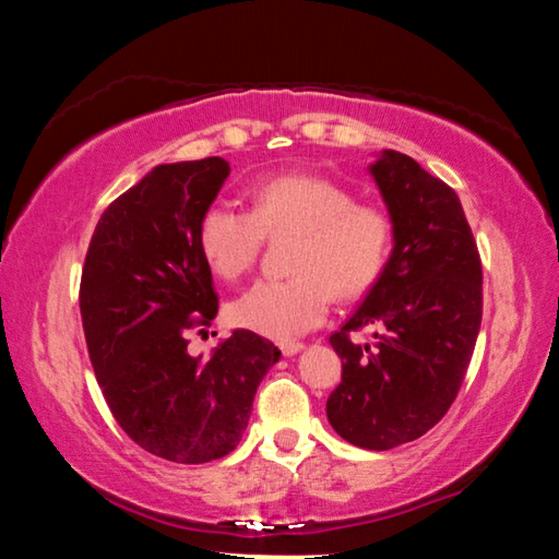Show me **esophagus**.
Here are the masks:
<instances>
[{
  "instance_id": "esophagus-1",
  "label": "esophagus",
  "mask_w": 559,
  "mask_h": 559,
  "mask_svg": "<svg viewBox=\"0 0 559 559\" xmlns=\"http://www.w3.org/2000/svg\"><path fill=\"white\" fill-rule=\"evenodd\" d=\"M278 347H281V353H283V355L290 357V355H298L300 349L306 347V345H302V343H296V340H286V343H278Z\"/></svg>"
}]
</instances>
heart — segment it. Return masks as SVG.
<instances>
[{"instance_id": "obj_1", "label": "heart", "mask_w": 559, "mask_h": 559, "mask_svg": "<svg viewBox=\"0 0 559 559\" xmlns=\"http://www.w3.org/2000/svg\"><path fill=\"white\" fill-rule=\"evenodd\" d=\"M290 278L259 281L229 306L234 325L290 340L323 323L333 296L353 300L382 276L394 226L382 206L355 202L347 187L318 175H281L251 189V212L212 204L197 241L210 269L241 278L266 236H290Z\"/></svg>"}]
</instances>
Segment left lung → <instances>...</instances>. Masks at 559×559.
Masks as SVG:
<instances>
[{"label": "left lung", "mask_w": 559, "mask_h": 559, "mask_svg": "<svg viewBox=\"0 0 559 559\" xmlns=\"http://www.w3.org/2000/svg\"><path fill=\"white\" fill-rule=\"evenodd\" d=\"M394 226L382 276L330 335L343 382L328 421L359 449L386 451L427 433L456 400L484 316L478 246L453 189L409 155L384 150L370 165ZM376 328V343L349 334Z\"/></svg>", "instance_id": "obj_1"}]
</instances>
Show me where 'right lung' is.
<instances>
[{"label": "right lung", "mask_w": 559, "mask_h": 559, "mask_svg": "<svg viewBox=\"0 0 559 559\" xmlns=\"http://www.w3.org/2000/svg\"><path fill=\"white\" fill-rule=\"evenodd\" d=\"M229 173L222 157L157 165L103 212L81 273L103 396L138 447L175 463L231 453L281 357L251 330H234L206 359L187 353L189 330L219 310L197 229Z\"/></svg>", "instance_id": "right-lung-1"}]
</instances>
